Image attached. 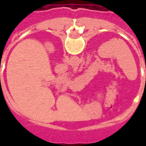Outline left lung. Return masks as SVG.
Listing matches in <instances>:
<instances>
[{
    "label": "left lung",
    "instance_id": "1",
    "mask_svg": "<svg viewBox=\"0 0 146 146\" xmlns=\"http://www.w3.org/2000/svg\"><path fill=\"white\" fill-rule=\"evenodd\" d=\"M145 68H146V66H145Z\"/></svg>",
    "mask_w": 146,
    "mask_h": 146
}]
</instances>
